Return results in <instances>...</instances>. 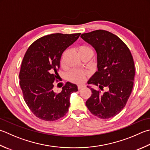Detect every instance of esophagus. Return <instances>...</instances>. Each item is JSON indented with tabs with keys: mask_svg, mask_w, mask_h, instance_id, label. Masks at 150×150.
<instances>
[{
	"mask_svg": "<svg viewBox=\"0 0 150 150\" xmlns=\"http://www.w3.org/2000/svg\"><path fill=\"white\" fill-rule=\"evenodd\" d=\"M77 87H78V89L80 90V89L86 87V85H85V84H80V85H78Z\"/></svg>",
	"mask_w": 150,
	"mask_h": 150,
	"instance_id": "1",
	"label": "esophagus"
}]
</instances>
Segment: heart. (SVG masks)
<instances>
[{
    "label": "heart",
    "instance_id": "1",
    "mask_svg": "<svg viewBox=\"0 0 150 150\" xmlns=\"http://www.w3.org/2000/svg\"><path fill=\"white\" fill-rule=\"evenodd\" d=\"M76 50H77L79 56L85 53L92 54V50L89 47H88L86 45L79 46L77 47V49H76ZM64 56H65V52H64L60 59V64L62 66H63L64 64ZM86 75L87 73L86 72L79 71V70L76 69H73L68 73V75H67V78H68L69 81L73 82V83H81L85 81Z\"/></svg>",
    "mask_w": 150,
    "mask_h": 150
}]
</instances>
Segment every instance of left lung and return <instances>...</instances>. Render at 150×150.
Wrapping results in <instances>:
<instances>
[{"label": "left lung", "instance_id": "8db88e82", "mask_svg": "<svg viewBox=\"0 0 150 150\" xmlns=\"http://www.w3.org/2000/svg\"><path fill=\"white\" fill-rule=\"evenodd\" d=\"M97 52L98 71L88 82L103 90L90 88L92 96L86 102L90 112L101 119L115 116L125 106L133 87L134 64L129 49L115 34L103 30L81 34Z\"/></svg>", "mask_w": 150, "mask_h": 150}]
</instances>
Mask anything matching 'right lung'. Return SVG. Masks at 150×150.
Wrapping results in <instances>:
<instances>
[{
	"label": "right lung",
	"mask_w": 150,
	"mask_h": 150,
	"mask_svg": "<svg viewBox=\"0 0 150 150\" xmlns=\"http://www.w3.org/2000/svg\"><path fill=\"white\" fill-rule=\"evenodd\" d=\"M81 33L52 34L32 43L23 57L19 84L23 98L35 116L52 122L66 115L70 95L78 91L76 84L67 82L59 93L53 91L63 52L77 40Z\"/></svg>",
	"instance_id": "1"
}]
</instances>
